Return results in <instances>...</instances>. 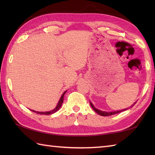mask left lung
<instances>
[{
    "label": "left lung",
    "mask_w": 155,
    "mask_h": 155,
    "mask_svg": "<svg viewBox=\"0 0 155 155\" xmlns=\"http://www.w3.org/2000/svg\"><path fill=\"white\" fill-rule=\"evenodd\" d=\"M136 103H137V102H135V103H133V104L131 105L130 107H133L134 106V105ZM90 104H91V107L93 108V110H94L95 112H96V113H97V114H100L101 116H103V117L110 116V115H113V114H115L119 113H120V112H122V111H124V110H127L128 108H125V109H123V110H116V111H112V112H106V111H103V110H101L97 109V108H95V107H94V105L93 104V103H92L91 101H90Z\"/></svg>",
    "instance_id": "8db88e82"
}]
</instances>
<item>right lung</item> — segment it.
I'll list each match as a JSON object with an SVG mask.
<instances>
[{"mask_svg": "<svg viewBox=\"0 0 155 155\" xmlns=\"http://www.w3.org/2000/svg\"><path fill=\"white\" fill-rule=\"evenodd\" d=\"M67 91H66L64 92L63 93H62V96H61V98H60V100H59L58 103V104H57V107H56L53 110H50V111H46V112H39V111H36V110H32V112H34V113H36L39 114H46V115L52 114H53V113H56V112L58 111V110H59V108H60L61 107L62 104V103H63L64 96L65 93H67Z\"/></svg>", "mask_w": 155, "mask_h": 155, "instance_id": "add662e5", "label": "right lung"}]
</instances>
